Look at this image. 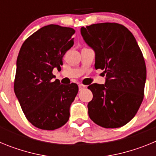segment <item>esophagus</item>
I'll list each match as a JSON object with an SVG mask.
<instances>
[{"instance_id": "34e87169", "label": "esophagus", "mask_w": 156, "mask_h": 156, "mask_svg": "<svg viewBox=\"0 0 156 156\" xmlns=\"http://www.w3.org/2000/svg\"><path fill=\"white\" fill-rule=\"evenodd\" d=\"M85 87H86V86H85V85H83V84H79V90H83V88H85Z\"/></svg>"}]
</instances>
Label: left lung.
Here are the masks:
<instances>
[{
	"instance_id": "left-lung-1",
	"label": "left lung",
	"mask_w": 156,
	"mask_h": 156,
	"mask_svg": "<svg viewBox=\"0 0 156 156\" xmlns=\"http://www.w3.org/2000/svg\"><path fill=\"white\" fill-rule=\"evenodd\" d=\"M81 35L95 52L96 69L104 70L105 84L88 86L90 119L105 128H118L133 119L144 98L146 66L131 32L122 25L103 23L81 27Z\"/></svg>"
}]
</instances>
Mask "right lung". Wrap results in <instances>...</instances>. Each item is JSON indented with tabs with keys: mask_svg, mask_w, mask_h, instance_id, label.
<instances>
[{
	"mask_svg": "<svg viewBox=\"0 0 156 156\" xmlns=\"http://www.w3.org/2000/svg\"><path fill=\"white\" fill-rule=\"evenodd\" d=\"M75 30L48 25L29 37L16 62L14 90L27 119L36 127L53 130L69 119V108L78 93L76 83L64 85L54 78L62 58L73 46Z\"/></svg>",
	"mask_w": 156,
	"mask_h": 156,
	"instance_id": "1",
	"label": "right lung"
}]
</instances>
